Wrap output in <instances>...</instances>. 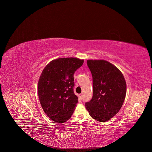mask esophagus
Instances as JSON below:
<instances>
[{
	"label": "esophagus",
	"instance_id": "esophagus-1",
	"mask_svg": "<svg viewBox=\"0 0 152 152\" xmlns=\"http://www.w3.org/2000/svg\"><path fill=\"white\" fill-rule=\"evenodd\" d=\"M79 99H80V100H82V99H83V95H82V94L79 95Z\"/></svg>",
	"mask_w": 152,
	"mask_h": 152
}]
</instances>
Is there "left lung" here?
<instances>
[{"instance_id":"8db88e82","label":"left lung","mask_w":152,"mask_h":152,"mask_svg":"<svg viewBox=\"0 0 152 152\" xmlns=\"http://www.w3.org/2000/svg\"><path fill=\"white\" fill-rule=\"evenodd\" d=\"M93 77V97L85 103L94 119L104 122L118 113L125 99L126 83L121 72L104 60H88Z\"/></svg>"}]
</instances>
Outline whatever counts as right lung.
Returning <instances> with one entry per match:
<instances>
[{"label":"right lung","mask_w":152,"mask_h":152,"mask_svg":"<svg viewBox=\"0 0 152 152\" xmlns=\"http://www.w3.org/2000/svg\"><path fill=\"white\" fill-rule=\"evenodd\" d=\"M83 60L62 58L52 61L42 70L38 92L43 111L53 121L63 123L71 118L78 103L73 75Z\"/></svg>","instance_id":"1"}]
</instances>
